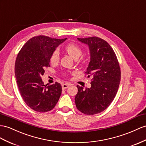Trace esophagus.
<instances>
[{"instance_id": "esophagus-1", "label": "esophagus", "mask_w": 146, "mask_h": 146, "mask_svg": "<svg viewBox=\"0 0 146 146\" xmlns=\"http://www.w3.org/2000/svg\"><path fill=\"white\" fill-rule=\"evenodd\" d=\"M70 84H68V83H66V84H63L62 85V89H66L68 88L69 86H70Z\"/></svg>"}]
</instances>
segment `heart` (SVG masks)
<instances>
[{"label":"heart","mask_w":146,"mask_h":146,"mask_svg":"<svg viewBox=\"0 0 146 146\" xmlns=\"http://www.w3.org/2000/svg\"><path fill=\"white\" fill-rule=\"evenodd\" d=\"M65 50L68 52V54L72 56L74 59H78L83 53L82 48L76 43L71 42L66 45L65 47ZM60 59V52L58 49H55L52 52L50 57V62L52 63H57L58 62ZM83 60V58H81Z\"/></svg>","instance_id":"b5f03b06"}]
</instances>
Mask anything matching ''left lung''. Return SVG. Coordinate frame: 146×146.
Segmentation results:
<instances>
[{"label":"left lung","instance_id":"1","mask_svg":"<svg viewBox=\"0 0 146 146\" xmlns=\"http://www.w3.org/2000/svg\"><path fill=\"white\" fill-rule=\"evenodd\" d=\"M78 39L89 47L91 61L85 74L93 78L90 88L77 86L74 100L78 110L92 115L105 110L113 100L120 82V67L114 50L106 40L96 36Z\"/></svg>","mask_w":146,"mask_h":146}]
</instances>
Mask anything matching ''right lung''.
Here are the masks:
<instances>
[{
  "mask_svg": "<svg viewBox=\"0 0 146 146\" xmlns=\"http://www.w3.org/2000/svg\"><path fill=\"white\" fill-rule=\"evenodd\" d=\"M66 39L46 36L28 40L18 53L15 65L17 83L22 99L31 109L38 112L52 110L62 94V86L55 82L44 85L41 76L50 66V57L57 47Z\"/></svg>",
  "mask_w": 146,
  "mask_h": 146,
  "instance_id": "1",
  "label": "right lung"
}]
</instances>
